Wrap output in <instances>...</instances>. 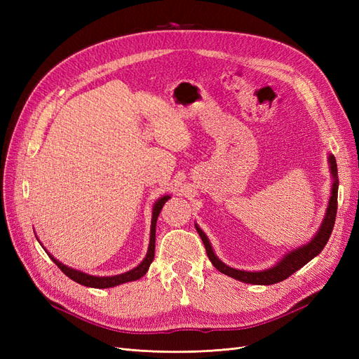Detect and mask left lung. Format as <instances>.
Wrapping results in <instances>:
<instances>
[{"instance_id":"8db88e82","label":"left lung","mask_w":359,"mask_h":359,"mask_svg":"<svg viewBox=\"0 0 359 359\" xmlns=\"http://www.w3.org/2000/svg\"><path fill=\"white\" fill-rule=\"evenodd\" d=\"M330 169L332 173V189H331V198L328 202V208H327V214H325V219L319 227L318 233L313 236V240L307 244H304L295 250L289 252L283 259L277 262V265L271 266L268 269L264 271H241V269H235L227 266L226 264H223L222 260L215 256V253L212 252V247L208 241V238L201 231V227L198 224L196 231L201 235L206 255H208L211 264L220 271V273L229 276L235 280L244 281V283H250V285H274L278 283V281H283L287 277H290L293 273H297L299 268H302L306 264H309L313 257H316L323 247L327 245L332 227L335 223V215H337V193H339V172H337V161L335 157L331 154L330 156Z\"/></svg>"}]
</instances>
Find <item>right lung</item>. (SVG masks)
Listing matches in <instances>:
<instances>
[{"mask_svg": "<svg viewBox=\"0 0 359 359\" xmlns=\"http://www.w3.org/2000/svg\"><path fill=\"white\" fill-rule=\"evenodd\" d=\"M170 196H163L160 198L154 206H153V219H151V235H149V245H148V252H147V256L145 259L140 262L136 268L127 271V273H123V274H118V276H111V277H95V276H90V274H85L82 273V271H78V269H73L67 265L61 264L60 260H57L53 256H50L49 253V257L52 259L53 264H57V266L62 271L64 274H66L67 277H70L73 281H76V283L79 285H83V286H88V287H95V289H106V287H114V286H118V285H123V283H128V281H135V280H139L140 277H144L147 274V271L151 265V262H153L154 259V250H156V224H157V219H158V214L163 208V205H165L168 202Z\"/></svg>", "mask_w": 359, "mask_h": 359, "instance_id": "1", "label": "right lung"}]
</instances>
